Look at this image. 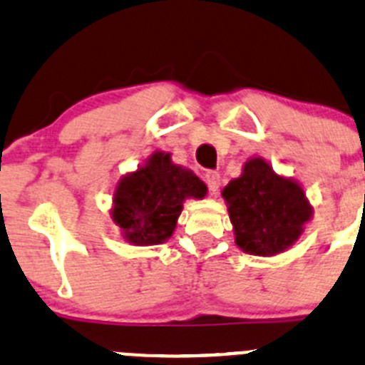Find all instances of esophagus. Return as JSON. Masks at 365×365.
Segmentation results:
<instances>
[{
  "mask_svg": "<svg viewBox=\"0 0 365 365\" xmlns=\"http://www.w3.org/2000/svg\"><path fill=\"white\" fill-rule=\"evenodd\" d=\"M205 182H207L208 190L215 194L219 190V185H221V175L217 171H207L205 173Z\"/></svg>",
  "mask_w": 365,
  "mask_h": 365,
  "instance_id": "34e87169",
  "label": "esophagus"
}]
</instances>
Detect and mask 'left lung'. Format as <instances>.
I'll list each match as a JSON object with an SVG mask.
<instances>
[{"mask_svg": "<svg viewBox=\"0 0 365 365\" xmlns=\"http://www.w3.org/2000/svg\"><path fill=\"white\" fill-rule=\"evenodd\" d=\"M235 242L244 253L271 257L298 240L312 215L302 187L278 176L262 158L246 162L240 178L222 190Z\"/></svg>", "mask_w": 365, "mask_h": 365, "instance_id": "obj_1", "label": "left lung"}]
</instances>
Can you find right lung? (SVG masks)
Instances as JSON below:
<instances>
[{
    "label": "right lung",
    "instance_id": "add662e5",
    "mask_svg": "<svg viewBox=\"0 0 365 365\" xmlns=\"http://www.w3.org/2000/svg\"><path fill=\"white\" fill-rule=\"evenodd\" d=\"M207 185L194 173L155 153L146 165L119 182L112 215L126 240L137 246L160 244L173 235L185 197H201Z\"/></svg>",
    "mask_w": 365,
    "mask_h": 365
}]
</instances>
